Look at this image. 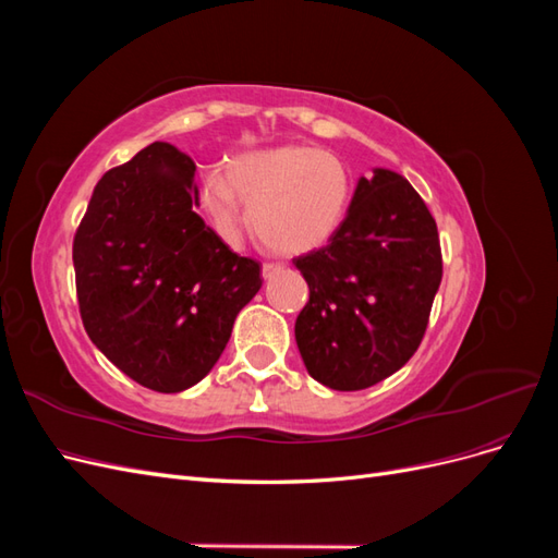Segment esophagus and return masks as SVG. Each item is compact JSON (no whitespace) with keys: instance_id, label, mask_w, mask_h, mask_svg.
I'll list each match as a JSON object with an SVG mask.
<instances>
[{"instance_id":"obj_1","label":"esophagus","mask_w":558,"mask_h":558,"mask_svg":"<svg viewBox=\"0 0 558 558\" xmlns=\"http://www.w3.org/2000/svg\"><path fill=\"white\" fill-rule=\"evenodd\" d=\"M277 272H281V265H279V263H263V277H265V279L275 277Z\"/></svg>"}]
</instances>
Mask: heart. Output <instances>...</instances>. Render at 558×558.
Listing matches in <instances>:
<instances>
[{"label":"heart","mask_w":558,"mask_h":558,"mask_svg":"<svg viewBox=\"0 0 558 558\" xmlns=\"http://www.w3.org/2000/svg\"><path fill=\"white\" fill-rule=\"evenodd\" d=\"M351 197L347 165L314 146H277L232 158L202 181L216 232L238 244L248 209L258 240L283 256L326 244L342 226Z\"/></svg>","instance_id":"b5f03b06"}]
</instances>
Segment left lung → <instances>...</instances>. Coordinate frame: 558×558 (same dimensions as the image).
I'll return each mask as SVG.
<instances>
[{"instance_id":"8db88e82","label":"left lung","mask_w":558,"mask_h":558,"mask_svg":"<svg viewBox=\"0 0 558 558\" xmlns=\"http://www.w3.org/2000/svg\"><path fill=\"white\" fill-rule=\"evenodd\" d=\"M293 263L310 286L295 342L316 381L361 391L414 356L442 281V251L408 179L391 170L361 177L328 244Z\"/></svg>"}]
</instances>
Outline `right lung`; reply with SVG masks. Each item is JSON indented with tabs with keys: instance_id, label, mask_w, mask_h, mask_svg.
Masks as SVG:
<instances>
[{
	"instance_id": "1",
	"label": "right lung",
	"mask_w": 558,
	"mask_h": 558,
	"mask_svg": "<svg viewBox=\"0 0 558 558\" xmlns=\"http://www.w3.org/2000/svg\"><path fill=\"white\" fill-rule=\"evenodd\" d=\"M195 162L167 142L97 181L74 234L76 298L93 344L130 379L179 393L205 379L260 291L195 211Z\"/></svg>"
}]
</instances>
